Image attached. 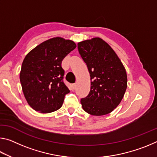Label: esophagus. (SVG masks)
Returning a JSON list of instances; mask_svg holds the SVG:
<instances>
[{
    "label": "esophagus",
    "instance_id": "esophagus-1",
    "mask_svg": "<svg viewBox=\"0 0 157 157\" xmlns=\"http://www.w3.org/2000/svg\"><path fill=\"white\" fill-rule=\"evenodd\" d=\"M75 88H76V84H73L72 86H71V89L74 90Z\"/></svg>",
    "mask_w": 157,
    "mask_h": 157
}]
</instances>
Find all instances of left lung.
<instances>
[{
	"instance_id": "8db88e82",
	"label": "left lung",
	"mask_w": 157,
	"mask_h": 157,
	"mask_svg": "<svg viewBox=\"0 0 157 157\" xmlns=\"http://www.w3.org/2000/svg\"><path fill=\"white\" fill-rule=\"evenodd\" d=\"M78 47L91 77V91L81 99L82 107L93 116L109 113L120 104L125 93V68L115 51L99 37L79 42Z\"/></svg>"
}]
</instances>
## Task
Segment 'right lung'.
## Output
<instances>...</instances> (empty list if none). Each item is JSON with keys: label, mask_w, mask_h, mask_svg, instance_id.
Masks as SVG:
<instances>
[{"label": "right lung", "mask_w": 157, "mask_h": 157, "mask_svg": "<svg viewBox=\"0 0 157 157\" xmlns=\"http://www.w3.org/2000/svg\"><path fill=\"white\" fill-rule=\"evenodd\" d=\"M74 41L54 37L42 42L23 59L20 82L28 105L39 113L57 111L70 91L63 82V58L76 48Z\"/></svg>", "instance_id": "obj_1"}]
</instances>
